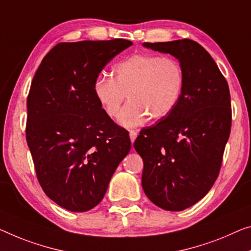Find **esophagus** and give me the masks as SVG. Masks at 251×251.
Listing matches in <instances>:
<instances>
[{
    "label": "esophagus",
    "mask_w": 251,
    "mask_h": 251,
    "mask_svg": "<svg viewBox=\"0 0 251 251\" xmlns=\"http://www.w3.org/2000/svg\"><path fill=\"white\" fill-rule=\"evenodd\" d=\"M137 136H138V133L136 132V131H132V130L130 131V140H131V142H132V145H133L134 140H136Z\"/></svg>",
    "instance_id": "esophagus-1"
}]
</instances>
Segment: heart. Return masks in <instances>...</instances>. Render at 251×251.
<instances>
[{
	"label": "heart",
	"mask_w": 251,
	"mask_h": 251,
	"mask_svg": "<svg viewBox=\"0 0 251 251\" xmlns=\"http://www.w3.org/2000/svg\"><path fill=\"white\" fill-rule=\"evenodd\" d=\"M185 77L178 61L151 53H137L115 65L112 76H99L93 93L110 118L120 115L126 128L147 120H160L173 112L183 93Z\"/></svg>",
	"instance_id": "heart-1"
}]
</instances>
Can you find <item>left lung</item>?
<instances>
[{
  "label": "left lung",
  "mask_w": 251,
  "mask_h": 251,
  "mask_svg": "<svg viewBox=\"0 0 251 251\" xmlns=\"http://www.w3.org/2000/svg\"><path fill=\"white\" fill-rule=\"evenodd\" d=\"M178 60L185 82L173 112L140 131L134 149L144 160L147 198L167 211L194 205L219 175L231 130L230 91L209 52L191 39L144 42Z\"/></svg>",
  "instance_id": "obj_1"
}]
</instances>
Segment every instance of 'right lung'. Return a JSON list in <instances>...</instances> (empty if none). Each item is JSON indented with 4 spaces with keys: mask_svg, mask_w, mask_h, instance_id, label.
<instances>
[{
    "mask_svg": "<svg viewBox=\"0 0 251 251\" xmlns=\"http://www.w3.org/2000/svg\"><path fill=\"white\" fill-rule=\"evenodd\" d=\"M130 46L125 39L61 42L34 74L26 142L42 190L68 211L98 205L131 149L128 131L111 120L93 93L104 66Z\"/></svg>",
    "mask_w": 251,
    "mask_h": 251,
    "instance_id": "obj_1",
    "label": "right lung"
}]
</instances>
